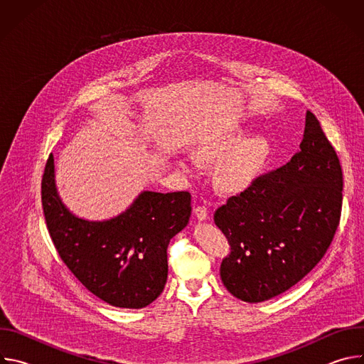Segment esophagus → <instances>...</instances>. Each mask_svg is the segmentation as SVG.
Segmentation results:
<instances>
[{
  "instance_id": "34e87169",
  "label": "esophagus",
  "mask_w": 364,
  "mask_h": 364,
  "mask_svg": "<svg viewBox=\"0 0 364 364\" xmlns=\"http://www.w3.org/2000/svg\"><path fill=\"white\" fill-rule=\"evenodd\" d=\"M194 216L197 218V220L200 222H204V220H209V210L205 209L204 205H197L194 207Z\"/></svg>"
}]
</instances>
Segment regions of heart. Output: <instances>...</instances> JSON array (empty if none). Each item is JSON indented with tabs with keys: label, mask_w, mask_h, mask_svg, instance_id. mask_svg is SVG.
Instances as JSON below:
<instances>
[{
	"label": "heart",
	"mask_w": 364,
	"mask_h": 364,
	"mask_svg": "<svg viewBox=\"0 0 364 364\" xmlns=\"http://www.w3.org/2000/svg\"><path fill=\"white\" fill-rule=\"evenodd\" d=\"M245 136L240 127L205 135L196 144V155L200 161H218L216 178L225 190H239L250 184L268 164L272 146L261 135ZM193 163V161H190ZM181 168L187 170V161H180Z\"/></svg>",
	"instance_id": "1"
}]
</instances>
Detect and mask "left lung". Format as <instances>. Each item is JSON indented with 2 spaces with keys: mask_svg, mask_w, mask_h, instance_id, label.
I'll return each mask as SVG.
<instances>
[{
  "mask_svg": "<svg viewBox=\"0 0 364 364\" xmlns=\"http://www.w3.org/2000/svg\"><path fill=\"white\" fill-rule=\"evenodd\" d=\"M343 173L314 114L306 111L299 151L257 177L216 210L230 245L220 265L228 291L245 302L268 301L321 261L340 223Z\"/></svg>",
  "mask_w": 364,
  "mask_h": 364,
  "instance_id": "obj_1",
  "label": "left lung"
}]
</instances>
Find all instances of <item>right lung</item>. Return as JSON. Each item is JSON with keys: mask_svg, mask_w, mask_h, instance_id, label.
I'll return each instance as SVG.
<instances>
[{"mask_svg": "<svg viewBox=\"0 0 364 364\" xmlns=\"http://www.w3.org/2000/svg\"><path fill=\"white\" fill-rule=\"evenodd\" d=\"M48 233L73 275L97 298L139 309L157 299L167 275V246L191 216L187 191H141L127 210L107 220H87L69 210L59 196L55 159L41 181Z\"/></svg>", "mask_w": 364, "mask_h": 364, "instance_id": "right-lung-1", "label": "right lung"}]
</instances>
